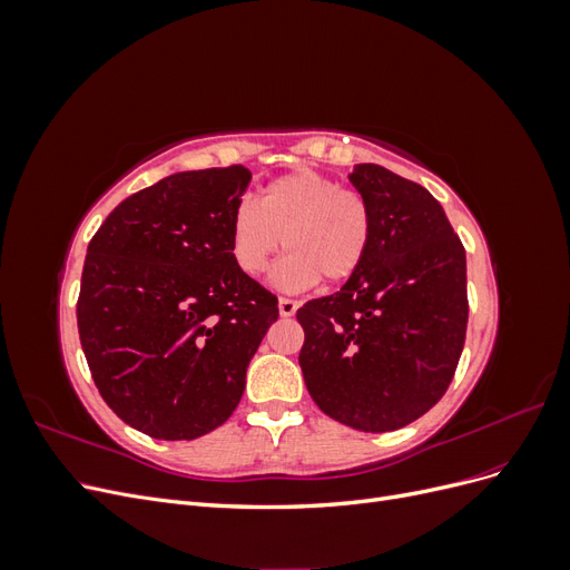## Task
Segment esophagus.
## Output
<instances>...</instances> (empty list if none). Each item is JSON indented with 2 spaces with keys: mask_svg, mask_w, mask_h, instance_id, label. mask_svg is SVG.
Returning <instances> with one entry per match:
<instances>
[{
  "mask_svg": "<svg viewBox=\"0 0 570 570\" xmlns=\"http://www.w3.org/2000/svg\"><path fill=\"white\" fill-rule=\"evenodd\" d=\"M297 299H292V297H281V302H278V308H281V316H295V312H297Z\"/></svg>",
  "mask_w": 570,
  "mask_h": 570,
  "instance_id": "1",
  "label": "esophagus"
}]
</instances>
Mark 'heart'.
<instances>
[{"label":"heart","instance_id":"obj_1","mask_svg":"<svg viewBox=\"0 0 570 570\" xmlns=\"http://www.w3.org/2000/svg\"><path fill=\"white\" fill-rule=\"evenodd\" d=\"M375 235V214L366 195L312 168L271 180L258 202L239 199L230 223L237 266L262 275L285 245L289 256L275 281L302 289L344 283L364 266Z\"/></svg>","mask_w":570,"mask_h":570}]
</instances>
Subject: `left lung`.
I'll list each match as a JSON object with an SVG mask.
<instances>
[{
  "label": "left lung",
  "instance_id": "8db88e82",
  "mask_svg": "<svg viewBox=\"0 0 570 570\" xmlns=\"http://www.w3.org/2000/svg\"><path fill=\"white\" fill-rule=\"evenodd\" d=\"M350 180L373 206V245L340 292L297 308L299 366L325 416L390 433L433 409L456 373L465 249L423 185L375 164H358Z\"/></svg>",
  "mask_w": 570,
  "mask_h": 570
}]
</instances>
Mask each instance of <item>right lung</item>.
I'll return each instance as SVG.
<instances>
[{"instance_id": "add662e5", "label": "right lung", "mask_w": 570, "mask_h": 570, "mask_svg": "<svg viewBox=\"0 0 570 570\" xmlns=\"http://www.w3.org/2000/svg\"><path fill=\"white\" fill-rule=\"evenodd\" d=\"M245 166L185 170L120 202L85 256L78 333L120 421L157 440L226 423L278 297L237 266L230 223Z\"/></svg>"}]
</instances>
